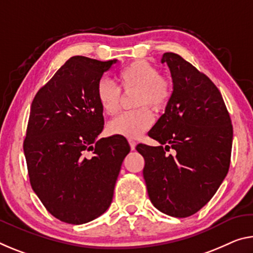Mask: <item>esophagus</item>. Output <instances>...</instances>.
Segmentation results:
<instances>
[{
    "mask_svg": "<svg viewBox=\"0 0 253 253\" xmlns=\"http://www.w3.org/2000/svg\"><path fill=\"white\" fill-rule=\"evenodd\" d=\"M128 143H129L131 151H134L135 147H136V142L134 141V139H130V138H129V139H128Z\"/></svg>",
    "mask_w": 253,
    "mask_h": 253,
    "instance_id": "1",
    "label": "esophagus"
}]
</instances>
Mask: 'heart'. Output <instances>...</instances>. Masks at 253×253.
<instances>
[{
  "label": "heart",
  "mask_w": 253,
  "mask_h": 253,
  "mask_svg": "<svg viewBox=\"0 0 253 253\" xmlns=\"http://www.w3.org/2000/svg\"><path fill=\"white\" fill-rule=\"evenodd\" d=\"M119 80L124 90L138 89L135 105L142 107L122 112L108 123L107 128L111 135L136 138L145 133L153 124V115L146 105L156 111L166 108L172 95V84L169 80L160 75L158 67L146 61L130 63L119 72ZM95 97L107 115L117 114L122 91L109 79L99 80Z\"/></svg>",
  "instance_id": "obj_1"
}]
</instances>
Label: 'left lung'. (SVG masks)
Listing matches in <instances>:
<instances>
[{
	"mask_svg": "<svg viewBox=\"0 0 253 253\" xmlns=\"http://www.w3.org/2000/svg\"><path fill=\"white\" fill-rule=\"evenodd\" d=\"M169 66L173 92L166 112L148 131L161 146L138 144L147 194L154 207L173 217L203 208L226 177L233 127L217 86L174 53L161 59ZM165 147H163V145ZM173 155H167L169 148Z\"/></svg>",
	"mask_w": 253,
	"mask_h": 253,
	"instance_id": "left-lung-1",
	"label": "left lung"
}]
</instances>
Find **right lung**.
Here are the masks:
<instances>
[{
	"label": "right lung",
	"instance_id": "add662e5",
	"mask_svg": "<svg viewBox=\"0 0 253 253\" xmlns=\"http://www.w3.org/2000/svg\"><path fill=\"white\" fill-rule=\"evenodd\" d=\"M116 62L73 56L31 103L23 141L30 184L62 222L79 225L105 213L130 151L124 137L97 138L105 120L95 87Z\"/></svg>",
	"mask_w": 253,
	"mask_h": 253
}]
</instances>
